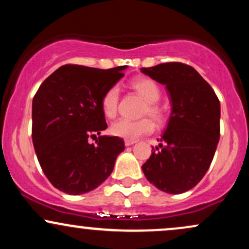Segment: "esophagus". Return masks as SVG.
I'll list each match as a JSON object with an SVG mask.
<instances>
[{
    "mask_svg": "<svg viewBox=\"0 0 249 249\" xmlns=\"http://www.w3.org/2000/svg\"><path fill=\"white\" fill-rule=\"evenodd\" d=\"M124 142H125V146H131V145H133L136 142H134V141H127V139H125Z\"/></svg>",
    "mask_w": 249,
    "mask_h": 249,
    "instance_id": "obj_1",
    "label": "esophagus"
}]
</instances>
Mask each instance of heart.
<instances>
[{
    "mask_svg": "<svg viewBox=\"0 0 249 249\" xmlns=\"http://www.w3.org/2000/svg\"><path fill=\"white\" fill-rule=\"evenodd\" d=\"M134 91L141 95L145 103L142 111V116H150L154 122L161 124L164 122L165 113L160 105L158 104L161 92L160 88L156 82L150 78H138L131 83ZM119 103V89L117 85L110 87L103 93L101 99L102 111L105 117L112 119L118 112ZM154 130V124L150 118L138 119V121H128V119H118L110 126V132L119 138L127 141H136L142 136L151 133Z\"/></svg>",
    "mask_w": 249,
    "mask_h": 249,
    "instance_id": "heart-1",
    "label": "heart"
}]
</instances>
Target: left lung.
Listing matches in <instances>:
<instances>
[{
  "instance_id": "left-lung-1",
  "label": "left lung",
  "mask_w": 249,
  "mask_h": 249,
  "mask_svg": "<svg viewBox=\"0 0 249 249\" xmlns=\"http://www.w3.org/2000/svg\"><path fill=\"white\" fill-rule=\"evenodd\" d=\"M142 72L166 85L172 112L159 147L142 165L151 184L180 194L204 178L220 138V102L211 85L190 65L180 62L142 68Z\"/></svg>"
}]
</instances>
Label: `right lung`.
<instances>
[{
  "instance_id": "right-lung-1",
  "label": "right lung",
  "mask_w": 249,
  "mask_h": 249,
  "mask_svg": "<svg viewBox=\"0 0 249 249\" xmlns=\"http://www.w3.org/2000/svg\"><path fill=\"white\" fill-rule=\"evenodd\" d=\"M123 67L103 70L65 64L42 83L33 99L34 148L53 187L78 196L95 190L124 151L119 137L99 136L107 127L103 93L124 76ZM99 134L95 144L89 138Z\"/></svg>"
}]
</instances>
